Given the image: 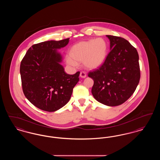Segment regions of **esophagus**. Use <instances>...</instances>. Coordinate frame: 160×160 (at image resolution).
<instances>
[{"instance_id":"34e87169","label":"esophagus","mask_w":160,"mask_h":160,"mask_svg":"<svg viewBox=\"0 0 160 160\" xmlns=\"http://www.w3.org/2000/svg\"><path fill=\"white\" fill-rule=\"evenodd\" d=\"M80 77L81 78H86V72H84V71L80 72Z\"/></svg>"}]
</instances>
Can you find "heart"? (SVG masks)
I'll list each match as a JSON object with an SVG mask.
<instances>
[{"mask_svg":"<svg viewBox=\"0 0 160 160\" xmlns=\"http://www.w3.org/2000/svg\"><path fill=\"white\" fill-rule=\"evenodd\" d=\"M108 46L103 38L92 39L80 41L72 46L69 50V56L66 58L69 66L76 67L77 63H83L88 69L100 67L106 61Z\"/></svg>","mask_w":160,"mask_h":160,"instance_id":"b5f03b06","label":"heart"}]
</instances>
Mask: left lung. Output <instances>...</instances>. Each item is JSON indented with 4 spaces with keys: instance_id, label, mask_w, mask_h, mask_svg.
Instances as JSON below:
<instances>
[{
    "instance_id": "1",
    "label": "left lung",
    "mask_w": 160,
    "mask_h": 160,
    "mask_svg": "<svg viewBox=\"0 0 160 160\" xmlns=\"http://www.w3.org/2000/svg\"><path fill=\"white\" fill-rule=\"evenodd\" d=\"M110 52L104 63L88 73L94 83L92 93L95 99L108 106L125 102L136 91L140 78L137 50L124 38L106 35Z\"/></svg>"
}]
</instances>
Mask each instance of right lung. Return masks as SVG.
I'll use <instances>...</instances> for the list:
<instances>
[{"label":"right lung","instance_id":"add662e5","mask_svg":"<svg viewBox=\"0 0 160 160\" xmlns=\"http://www.w3.org/2000/svg\"><path fill=\"white\" fill-rule=\"evenodd\" d=\"M69 38L48 41L29 48L21 62L20 72L25 97L38 108L55 112L69 101L80 72L67 74L61 65L62 56L57 52L67 46Z\"/></svg>","mask_w":160,"mask_h":160}]
</instances>
